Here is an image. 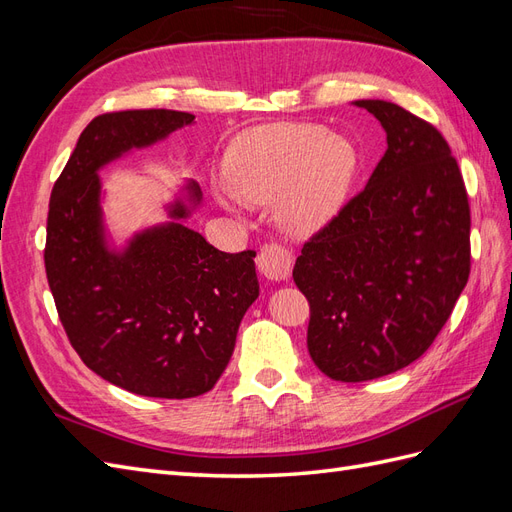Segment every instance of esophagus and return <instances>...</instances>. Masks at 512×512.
Wrapping results in <instances>:
<instances>
[{
  "label": "esophagus",
  "instance_id": "esophagus-1",
  "mask_svg": "<svg viewBox=\"0 0 512 512\" xmlns=\"http://www.w3.org/2000/svg\"><path fill=\"white\" fill-rule=\"evenodd\" d=\"M258 271L271 282H284L292 273V254L280 243H269L256 258Z\"/></svg>",
  "mask_w": 512,
  "mask_h": 512
}]
</instances>
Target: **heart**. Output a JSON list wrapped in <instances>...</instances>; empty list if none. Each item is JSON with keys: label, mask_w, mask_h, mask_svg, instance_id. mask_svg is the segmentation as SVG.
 Segmentation results:
<instances>
[{"label": "heart", "mask_w": 512, "mask_h": 512, "mask_svg": "<svg viewBox=\"0 0 512 512\" xmlns=\"http://www.w3.org/2000/svg\"><path fill=\"white\" fill-rule=\"evenodd\" d=\"M359 173V151L346 136L314 123H269L239 136L226 158L232 196L273 205L292 235L327 228L346 207ZM222 205L237 211L235 203Z\"/></svg>", "instance_id": "1"}]
</instances>
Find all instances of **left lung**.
Masks as SVG:
<instances>
[{
  "instance_id": "1",
  "label": "left lung",
  "mask_w": 512,
  "mask_h": 512,
  "mask_svg": "<svg viewBox=\"0 0 512 512\" xmlns=\"http://www.w3.org/2000/svg\"><path fill=\"white\" fill-rule=\"evenodd\" d=\"M386 132L365 190L294 262L309 301L307 350L339 382L414 363L451 316L470 275V205L451 147L393 102L356 100Z\"/></svg>"
}]
</instances>
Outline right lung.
<instances>
[{
  "label": "right lung",
  "mask_w": 512,
  "mask_h": 512,
  "mask_svg": "<svg viewBox=\"0 0 512 512\" xmlns=\"http://www.w3.org/2000/svg\"><path fill=\"white\" fill-rule=\"evenodd\" d=\"M192 123L166 108L96 117L49 203L44 267L70 344L100 378L143 397L211 391L260 292L256 252H220L185 224L203 200L194 181L166 205L168 222L121 247L106 228L100 170Z\"/></svg>",
  "instance_id": "right-lung-1"
}]
</instances>
